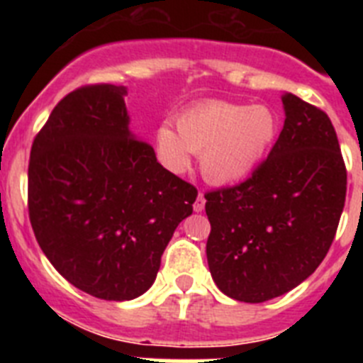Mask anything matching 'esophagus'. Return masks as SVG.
Here are the masks:
<instances>
[{"instance_id":"obj_1","label":"esophagus","mask_w":363,"mask_h":363,"mask_svg":"<svg viewBox=\"0 0 363 363\" xmlns=\"http://www.w3.org/2000/svg\"><path fill=\"white\" fill-rule=\"evenodd\" d=\"M192 207H194V211H196V213H201V211L205 209V196H203V192H200V194H198L196 201H194V205H192Z\"/></svg>"}]
</instances>
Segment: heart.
Segmentation results:
<instances>
[{
	"label": "heart",
	"instance_id": "1",
	"mask_svg": "<svg viewBox=\"0 0 363 363\" xmlns=\"http://www.w3.org/2000/svg\"><path fill=\"white\" fill-rule=\"evenodd\" d=\"M171 125H160L156 145L163 163L185 171L191 152L200 155L205 179L227 185L242 182L255 171L278 134V118L267 105L205 101L182 112Z\"/></svg>",
	"mask_w": 363,
	"mask_h": 363
}]
</instances>
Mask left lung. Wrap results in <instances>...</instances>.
Returning <instances> with one entry per match:
<instances>
[{
    "label": "left lung",
    "mask_w": 363,
    "mask_h": 363,
    "mask_svg": "<svg viewBox=\"0 0 363 363\" xmlns=\"http://www.w3.org/2000/svg\"><path fill=\"white\" fill-rule=\"evenodd\" d=\"M284 129L251 178L205 194L207 262L218 289L262 303L316 271L335 240L347 171L325 112L281 96Z\"/></svg>",
    "instance_id": "left-lung-1"
}]
</instances>
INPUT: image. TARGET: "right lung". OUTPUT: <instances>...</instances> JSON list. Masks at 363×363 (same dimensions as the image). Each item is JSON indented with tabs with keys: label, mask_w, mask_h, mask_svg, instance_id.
Returning a JSON list of instances; mask_svg holds the SVG:
<instances>
[{
	"label": "right lung",
	"mask_w": 363,
	"mask_h": 363,
	"mask_svg": "<svg viewBox=\"0 0 363 363\" xmlns=\"http://www.w3.org/2000/svg\"><path fill=\"white\" fill-rule=\"evenodd\" d=\"M125 86L67 94L34 138L28 216L41 251L67 281L101 300L142 296L198 191L129 129Z\"/></svg>",
	"instance_id": "add662e5"
}]
</instances>
